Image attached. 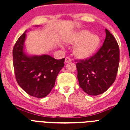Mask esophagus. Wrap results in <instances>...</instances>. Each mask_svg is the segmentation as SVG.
I'll return each mask as SVG.
<instances>
[{"label":"esophagus","mask_w":130,"mask_h":130,"mask_svg":"<svg viewBox=\"0 0 130 130\" xmlns=\"http://www.w3.org/2000/svg\"><path fill=\"white\" fill-rule=\"evenodd\" d=\"M72 62V59H71L70 57H66L65 58V62L66 63H69V62Z\"/></svg>","instance_id":"1"}]
</instances>
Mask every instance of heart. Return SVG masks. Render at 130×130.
I'll list each match as a JSON object with an SVG mask.
<instances>
[{
    "label": "heart",
    "instance_id": "b5f03b06",
    "mask_svg": "<svg viewBox=\"0 0 130 130\" xmlns=\"http://www.w3.org/2000/svg\"><path fill=\"white\" fill-rule=\"evenodd\" d=\"M73 44H77L74 52L80 58H87L92 55L100 44V38L97 35L90 34L87 30L79 32L70 40Z\"/></svg>",
    "mask_w": 130,
    "mask_h": 130
}]
</instances>
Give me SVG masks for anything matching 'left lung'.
Wrapping results in <instances>:
<instances>
[{"label": "left lung", "instance_id": "obj_1", "mask_svg": "<svg viewBox=\"0 0 130 130\" xmlns=\"http://www.w3.org/2000/svg\"><path fill=\"white\" fill-rule=\"evenodd\" d=\"M104 44L90 58L79 60L76 64L79 86L91 96L105 92L115 81L120 60L118 43L105 29Z\"/></svg>", "mask_w": 130, "mask_h": 130}]
</instances>
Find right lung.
Listing matches in <instances>:
<instances>
[{
  "label": "right lung",
  "mask_w": 130,
  "mask_h": 130,
  "mask_svg": "<svg viewBox=\"0 0 130 130\" xmlns=\"http://www.w3.org/2000/svg\"><path fill=\"white\" fill-rule=\"evenodd\" d=\"M26 31L17 40L13 49V64L16 81L24 91L36 98L45 97L55 86L56 78L64 66L65 58L51 56L29 57L23 52Z\"/></svg>",
  "instance_id": "obj_1"
}]
</instances>
